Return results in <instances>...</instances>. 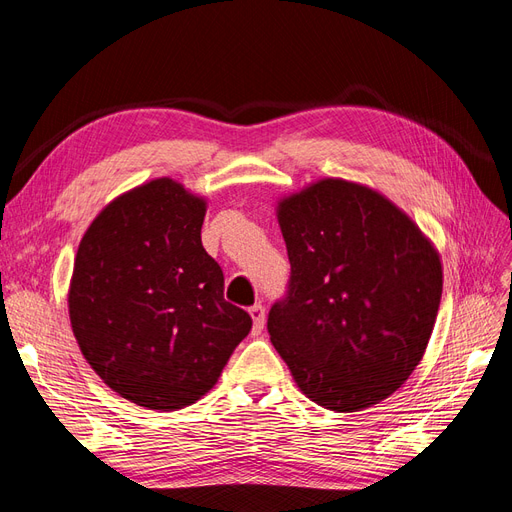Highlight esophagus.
<instances>
[{"label":"esophagus","instance_id":"1","mask_svg":"<svg viewBox=\"0 0 512 512\" xmlns=\"http://www.w3.org/2000/svg\"><path fill=\"white\" fill-rule=\"evenodd\" d=\"M250 316L254 320V333H260L262 327H265V307H262V303L250 307Z\"/></svg>","mask_w":512,"mask_h":512}]
</instances>
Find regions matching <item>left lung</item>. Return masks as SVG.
<instances>
[{"mask_svg":"<svg viewBox=\"0 0 512 512\" xmlns=\"http://www.w3.org/2000/svg\"><path fill=\"white\" fill-rule=\"evenodd\" d=\"M290 260L267 329L299 389L318 406L378 404L421 363L442 297L429 239L389 198L320 179L277 205Z\"/></svg>","mask_w":512,"mask_h":512,"instance_id":"8db88e82","label":"left lung"}]
</instances>
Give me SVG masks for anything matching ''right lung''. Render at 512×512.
Returning <instances> with one entry per match:
<instances>
[{
	"mask_svg": "<svg viewBox=\"0 0 512 512\" xmlns=\"http://www.w3.org/2000/svg\"><path fill=\"white\" fill-rule=\"evenodd\" d=\"M205 211L181 183L153 179L106 205L76 252L74 337L104 384L136 406L194 404L252 329L200 241Z\"/></svg>",
	"mask_w": 512,
	"mask_h": 512,
	"instance_id": "add662e5",
	"label": "right lung"
}]
</instances>
